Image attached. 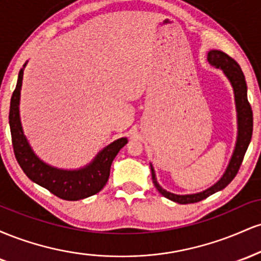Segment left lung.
Returning a JSON list of instances; mask_svg holds the SVG:
<instances>
[{"mask_svg": "<svg viewBox=\"0 0 261 261\" xmlns=\"http://www.w3.org/2000/svg\"><path fill=\"white\" fill-rule=\"evenodd\" d=\"M207 60L208 64L216 66V67L223 71L224 74L228 77L230 83H232L233 89H234L237 113H238V139H237L236 149L233 152L232 160L229 162L226 173L214 187L202 191V193L191 194V195H175V194L168 193V191L160 187V184L155 180L154 170L151 167L152 180H153L155 189L167 199L178 203H184V205L185 203L201 201V200L206 199V197L212 195V194L222 190L234 179L239 168H241L244 154L250 143L251 135H253V110H251L250 103L248 101L247 83H245V77L241 66L238 65L236 60H233L230 56L220 51V50H211L207 55Z\"/></svg>", "mask_w": 261, "mask_h": 261, "instance_id": "left-lung-1", "label": "left lung"}]
</instances>
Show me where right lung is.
Returning <instances> with one entry per match:
<instances>
[{
  "label": "right lung",
  "instance_id": "add662e5",
  "mask_svg": "<svg viewBox=\"0 0 261 261\" xmlns=\"http://www.w3.org/2000/svg\"><path fill=\"white\" fill-rule=\"evenodd\" d=\"M23 68L18 74L16 89L11 98L10 127L12 146L16 160L25 175L62 200L76 201L92 196L106 187L110 174V167L119 151L127 143L126 139H119L107 146L92 164L80 170H61L41 162L29 147L19 120V95Z\"/></svg>",
  "mask_w": 261,
  "mask_h": 261
}]
</instances>
